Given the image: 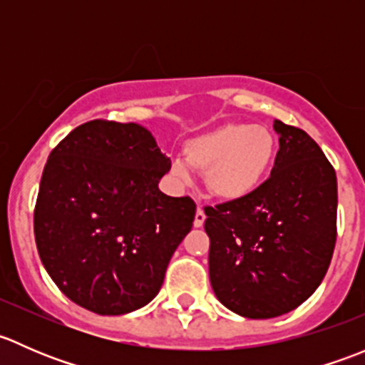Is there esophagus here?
I'll return each instance as SVG.
<instances>
[{"mask_svg":"<svg viewBox=\"0 0 365 365\" xmlns=\"http://www.w3.org/2000/svg\"><path fill=\"white\" fill-rule=\"evenodd\" d=\"M205 219H206V215H205L203 208H197L196 210V217H194V226L201 227L205 224Z\"/></svg>","mask_w":365,"mask_h":365,"instance_id":"34e87169","label":"esophagus"}]
</instances>
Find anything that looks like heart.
I'll use <instances>...</instances> for the list:
<instances>
[{
	"label": "heart",
	"mask_w": 365,
	"mask_h": 365,
	"mask_svg": "<svg viewBox=\"0 0 365 365\" xmlns=\"http://www.w3.org/2000/svg\"><path fill=\"white\" fill-rule=\"evenodd\" d=\"M185 160L175 159L171 173L180 183L205 173L210 194L237 203L254 196L270 176L277 157V139L264 125L224 123L190 138L183 145Z\"/></svg>",
	"instance_id": "1"
}]
</instances>
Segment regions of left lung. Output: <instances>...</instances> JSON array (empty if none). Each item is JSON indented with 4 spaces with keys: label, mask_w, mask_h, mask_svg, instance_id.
Returning <instances> with one entry per match:
<instances>
[{
    "label": "left lung",
    "mask_w": 365,
    "mask_h": 365,
    "mask_svg": "<svg viewBox=\"0 0 365 365\" xmlns=\"http://www.w3.org/2000/svg\"><path fill=\"white\" fill-rule=\"evenodd\" d=\"M279 152L270 178L237 203L205 208L210 284L217 300L251 319L304 304L336 247L337 178L314 139L274 121Z\"/></svg>",
    "instance_id": "left-lung-1"
}]
</instances>
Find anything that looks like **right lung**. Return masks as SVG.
Masks as SVG:
<instances>
[{
    "label": "right lung",
    "mask_w": 365,
    "mask_h": 365,
    "mask_svg": "<svg viewBox=\"0 0 365 365\" xmlns=\"http://www.w3.org/2000/svg\"><path fill=\"white\" fill-rule=\"evenodd\" d=\"M171 169L139 123L93 120L51 152L35 206L43 268L73 304L102 316L153 300L192 227L190 197L160 192Z\"/></svg>",
    "instance_id": "add662e5"
}]
</instances>
